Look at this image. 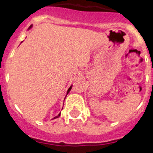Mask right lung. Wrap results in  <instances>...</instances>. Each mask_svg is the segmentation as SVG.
I'll return each mask as SVG.
<instances>
[{
  "mask_svg": "<svg viewBox=\"0 0 153 153\" xmlns=\"http://www.w3.org/2000/svg\"><path fill=\"white\" fill-rule=\"evenodd\" d=\"M32 27H33V25H31V26H30V27L29 28H28V30L31 29V28H32ZM71 88H72V85H71V86H70V88H69V89H68V93H67V94H68V93H69V92L71 91ZM59 115H60V113H59V115H56V116H55V117L53 118V120H54V119H56V118H59Z\"/></svg>",
  "mask_w": 153,
  "mask_h": 153,
  "instance_id": "add662e5",
  "label": "right lung"
}]
</instances>
